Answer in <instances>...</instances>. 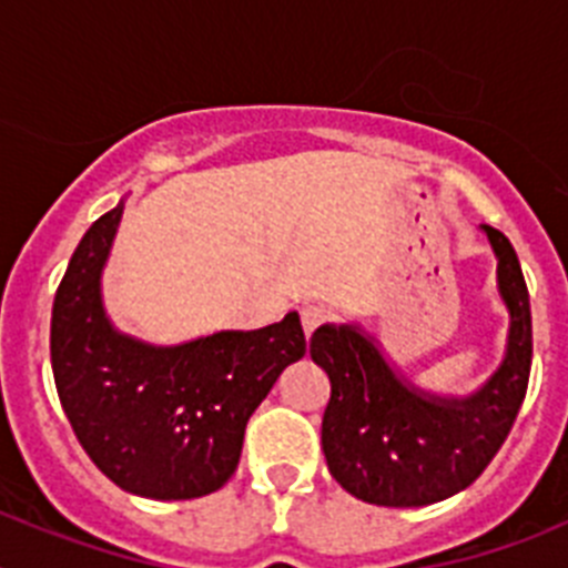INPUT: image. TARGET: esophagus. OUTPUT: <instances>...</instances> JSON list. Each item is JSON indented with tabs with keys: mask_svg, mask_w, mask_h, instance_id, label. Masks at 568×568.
I'll list each match as a JSON object with an SVG mask.
<instances>
[{
	"mask_svg": "<svg viewBox=\"0 0 568 568\" xmlns=\"http://www.w3.org/2000/svg\"><path fill=\"white\" fill-rule=\"evenodd\" d=\"M324 321H327V310L315 307V304H310V307L301 310V327H304L307 338L321 327V324H324Z\"/></svg>",
	"mask_w": 568,
	"mask_h": 568,
	"instance_id": "1",
	"label": "esophagus"
}]
</instances>
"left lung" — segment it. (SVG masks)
Wrapping results in <instances>:
<instances>
[{
    "label": "left lung",
    "mask_w": 568,
    "mask_h": 568,
    "mask_svg": "<svg viewBox=\"0 0 568 568\" xmlns=\"http://www.w3.org/2000/svg\"><path fill=\"white\" fill-rule=\"evenodd\" d=\"M498 258L509 310L500 366L469 395H435L386 361L358 324H324L310 355L329 378L321 446L329 475L375 506H426L475 484L518 418L531 369V310L524 270L500 230L480 224Z\"/></svg>",
    "instance_id": "left-lung-1"
}]
</instances>
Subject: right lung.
<instances>
[{
    "mask_svg": "<svg viewBox=\"0 0 568 568\" xmlns=\"http://www.w3.org/2000/svg\"><path fill=\"white\" fill-rule=\"evenodd\" d=\"M124 202L90 224L53 298L50 364L90 460L130 495L190 500L235 471L250 415L284 366L307 353L298 313L175 346L119 333L102 304V270Z\"/></svg>",
    "mask_w": 568,
    "mask_h": 568,
    "instance_id": "add662e5",
    "label": "right lung"
}]
</instances>
